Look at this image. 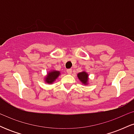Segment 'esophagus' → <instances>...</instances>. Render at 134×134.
Instances as JSON below:
<instances>
[{"label":"esophagus","instance_id":"obj_1","mask_svg":"<svg viewBox=\"0 0 134 134\" xmlns=\"http://www.w3.org/2000/svg\"><path fill=\"white\" fill-rule=\"evenodd\" d=\"M67 74H72V69H67Z\"/></svg>","mask_w":134,"mask_h":134}]
</instances>
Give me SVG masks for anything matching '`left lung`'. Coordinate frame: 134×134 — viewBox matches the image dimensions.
<instances>
[{
    "mask_svg": "<svg viewBox=\"0 0 134 134\" xmlns=\"http://www.w3.org/2000/svg\"><path fill=\"white\" fill-rule=\"evenodd\" d=\"M77 77L81 82L84 85H87L88 84V74L86 72L83 71L77 74Z\"/></svg>",
    "mask_w": 134,
    "mask_h": 134,
    "instance_id": "1",
    "label": "left lung"
}]
</instances>
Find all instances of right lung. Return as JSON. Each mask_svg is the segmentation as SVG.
Returning <instances> with one entry per match:
<instances>
[{"label": "right lung", "instance_id": "add662e5", "mask_svg": "<svg viewBox=\"0 0 134 134\" xmlns=\"http://www.w3.org/2000/svg\"><path fill=\"white\" fill-rule=\"evenodd\" d=\"M60 72L57 70H51L47 74V76L44 78L45 82L48 84H52L54 81L57 79V77L60 76Z\"/></svg>", "mask_w": 134, "mask_h": 134}]
</instances>
